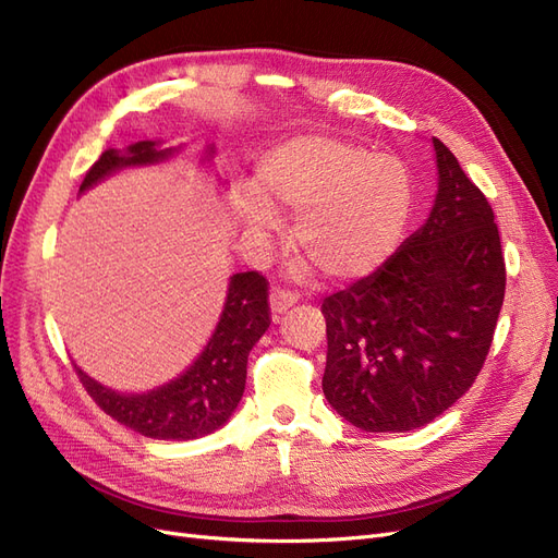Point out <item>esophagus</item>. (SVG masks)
<instances>
[{"label": "esophagus", "instance_id": "1", "mask_svg": "<svg viewBox=\"0 0 558 558\" xmlns=\"http://www.w3.org/2000/svg\"><path fill=\"white\" fill-rule=\"evenodd\" d=\"M298 302V298L293 293L288 291H272L270 293V312H272V318L277 320L281 314H286L291 306Z\"/></svg>", "mask_w": 558, "mask_h": 558}]
</instances>
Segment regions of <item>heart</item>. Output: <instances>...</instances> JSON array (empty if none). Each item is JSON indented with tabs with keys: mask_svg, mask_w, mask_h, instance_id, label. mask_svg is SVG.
<instances>
[{
	"mask_svg": "<svg viewBox=\"0 0 558 558\" xmlns=\"http://www.w3.org/2000/svg\"><path fill=\"white\" fill-rule=\"evenodd\" d=\"M246 219L270 235L279 217H295L300 254L332 283L378 272L395 254L413 209L411 172L397 157L353 141L310 133L260 159Z\"/></svg>",
	"mask_w": 558,
	"mask_h": 558,
	"instance_id": "heart-1",
	"label": "heart"
}]
</instances>
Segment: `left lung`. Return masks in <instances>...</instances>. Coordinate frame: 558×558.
<instances>
[{
    "label": "left lung",
    "instance_id": "obj_1",
    "mask_svg": "<svg viewBox=\"0 0 558 558\" xmlns=\"http://www.w3.org/2000/svg\"><path fill=\"white\" fill-rule=\"evenodd\" d=\"M438 189L427 221L367 279L323 302V392L362 432H411L480 374L506 295L487 198L432 138Z\"/></svg>",
    "mask_w": 558,
    "mask_h": 558
}]
</instances>
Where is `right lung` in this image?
<instances>
[{"instance_id":"obj_1","label":"right lung","mask_w":558,"mask_h":558,"mask_svg":"<svg viewBox=\"0 0 558 558\" xmlns=\"http://www.w3.org/2000/svg\"><path fill=\"white\" fill-rule=\"evenodd\" d=\"M182 147L161 141H138L124 149H106L81 184V194L126 168L166 163ZM215 143L207 145L198 163L213 168ZM219 186L226 182L217 178ZM270 328L267 283L258 272H238L228 279L221 316L198 357L172 380L145 392H118L75 364L78 378L99 407L120 425L159 440H194L223 427L235 413L246 383V357Z\"/></svg>"}]
</instances>
